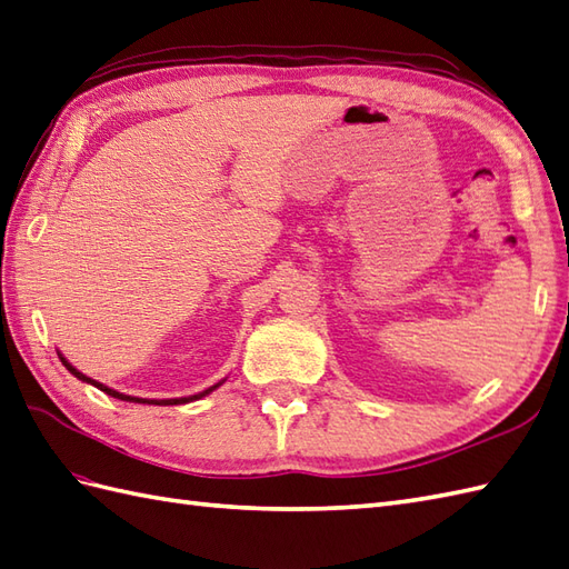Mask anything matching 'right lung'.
Instances as JSON below:
<instances>
[{
	"label": "right lung",
	"instance_id": "obj_1",
	"mask_svg": "<svg viewBox=\"0 0 569 569\" xmlns=\"http://www.w3.org/2000/svg\"><path fill=\"white\" fill-rule=\"evenodd\" d=\"M60 360H62V366L74 375V377H79L81 382H89V385H93V387H98L100 391H106L108 397H114V399H122V401H132V403H156V406H172V403H187V401H194V399H201V397H207L209 391H213L216 387H221V382L218 385H213L211 389H207V391H201V395H194V397H184V399H160V401H156V399H139V397H127V395H120V391H114V389H110V387H106V385H100V382H96V380H91V377H86V375H81L74 366H69V362L60 356Z\"/></svg>",
	"mask_w": 569,
	"mask_h": 569
}]
</instances>
